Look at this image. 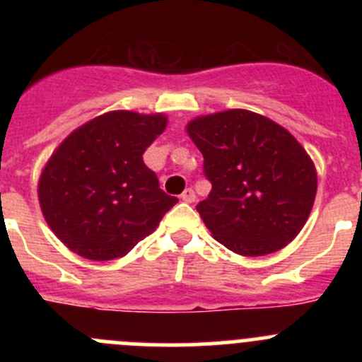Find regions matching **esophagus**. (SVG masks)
Masks as SVG:
<instances>
[{"label": "esophagus", "mask_w": 362, "mask_h": 362, "mask_svg": "<svg viewBox=\"0 0 362 362\" xmlns=\"http://www.w3.org/2000/svg\"><path fill=\"white\" fill-rule=\"evenodd\" d=\"M180 198H182V202H184V203H192L196 199V194H194V191L189 187V189H185L184 192H182Z\"/></svg>", "instance_id": "1"}]
</instances>
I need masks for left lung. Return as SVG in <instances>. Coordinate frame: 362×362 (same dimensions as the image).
Returning a JSON list of instances; mask_svg holds the SVG:
<instances>
[{
    "instance_id": "obj_1",
    "label": "left lung",
    "mask_w": 362,
    "mask_h": 362,
    "mask_svg": "<svg viewBox=\"0 0 362 362\" xmlns=\"http://www.w3.org/2000/svg\"><path fill=\"white\" fill-rule=\"evenodd\" d=\"M185 129L211 182L196 210L214 238L249 257L293 242L317 194L313 160L293 134L240 108L196 117Z\"/></svg>"
}]
</instances>
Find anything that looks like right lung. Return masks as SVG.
I'll use <instances>...</instances> for the list:
<instances>
[{
    "instance_id": "obj_1",
    "label": "right lung",
    "mask_w": 362,
    "mask_h": 362,
    "mask_svg": "<svg viewBox=\"0 0 362 362\" xmlns=\"http://www.w3.org/2000/svg\"><path fill=\"white\" fill-rule=\"evenodd\" d=\"M166 124L163 113L108 112L76 127L50 156L40 206L69 250L93 261L122 257L178 203L144 163Z\"/></svg>"
}]
</instances>
